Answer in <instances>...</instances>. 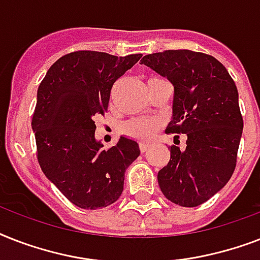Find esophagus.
I'll return each mask as SVG.
<instances>
[{
	"label": "esophagus",
	"mask_w": 260,
	"mask_h": 260,
	"mask_svg": "<svg viewBox=\"0 0 260 260\" xmlns=\"http://www.w3.org/2000/svg\"><path fill=\"white\" fill-rule=\"evenodd\" d=\"M140 151H142V152H146L147 151V148H148V144H147V143H140Z\"/></svg>",
	"instance_id": "34e87169"
}]
</instances>
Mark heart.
Listing matches in <instances>:
<instances>
[{"label": "heart", "mask_w": 260, "mask_h": 260, "mask_svg": "<svg viewBox=\"0 0 260 260\" xmlns=\"http://www.w3.org/2000/svg\"><path fill=\"white\" fill-rule=\"evenodd\" d=\"M160 128V120L158 118H134L122 125V132L136 140L147 142L154 138V135Z\"/></svg>", "instance_id": "b5f03b06"}]
</instances>
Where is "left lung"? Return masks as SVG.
I'll return each instance as SVG.
<instances>
[{
  "mask_svg": "<svg viewBox=\"0 0 260 260\" xmlns=\"http://www.w3.org/2000/svg\"><path fill=\"white\" fill-rule=\"evenodd\" d=\"M140 62L173 83V118L166 132L187 136L185 150L169 148L159 187L177 205H201L226 185L236 167L243 132L236 85L217 59L202 52L167 50Z\"/></svg>",
  "mask_w": 260,
  "mask_h": 260,
  "instance_id": "1",
  "label": "left lung"
}]
</instances>
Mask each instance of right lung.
Returning <instances> with one entry per match:
<instances>
[{
	"label": "right lung",
	"instance_id": "add662e5",
	"mask_svg": "<svg viewBox=\"0 0 260 260\" xmlns=\"http://www.w3.org/2000/svg\"><path fill=\"white\" fill-rule=\"evenodd\" d=\"M140 58L70 52L50 67L38 89L32 117L38 162L60 193L82 209L117 201L125 170L140 155L138 143L124 136L108 150L94 138V120L108 110L113 83Z\"/></svg>",
	"mask_w": 260,
	"mask_h": 260
}]
</instances>
